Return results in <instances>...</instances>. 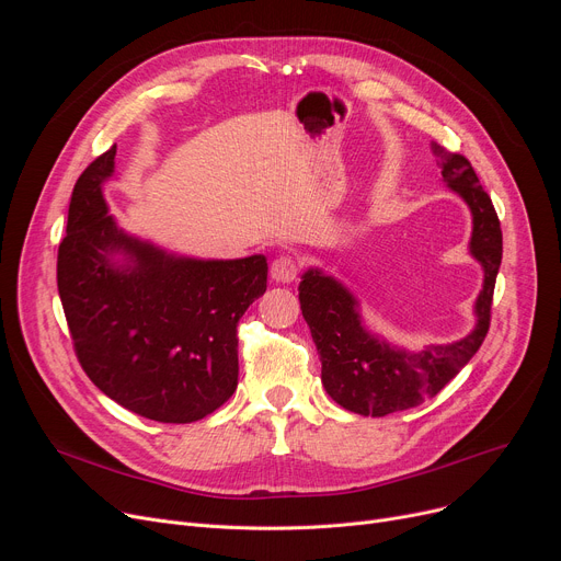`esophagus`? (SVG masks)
I'll use <instances>...</instances> for the list:
<instances>
[{
  "mask_svg": "<svg viewBox=\"0 0 561 561\" xmlns=\"http://www.w3.org/2000/svg\"><path fill=\"white\" fill-rule=\"evenodd\" d=\"M298 271H300V263L293 259V256H288V254H282L271 265V277L277 284H290L293 279L298 277Z\"/></svg>",
  "mask_w": 561,
  "mask_h": 561,
  "instance_id": "34e87169",
  "label": "esophagus"
}]
</instances>
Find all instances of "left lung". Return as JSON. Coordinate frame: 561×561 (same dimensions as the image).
Instances as JSON below:
<instances>
[{
  "label": "left lung",
  "instance_id": "1",
  "mask_svg": "<svg viewBox=\"0 0 561 561\" xmlns=\"http://www.w3.org/2000/svg\"><path fill=\"white\" fill-rule=\"evenodd\" d=\"M444 182L473 214L470 254L484 268V286L476 302V330L461 341L407 352L377 339L364 328L355 296L334 277L309 268L298 286L300 307L322 362V385L336 404L362 416H387L419 407L436 396L473 359L489 325L503 231L493 202L480 186L470 161L432 142Z\"/></svg>",
  "mask_w": 561,
  "mask_h": 561
}]
</instances>
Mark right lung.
<instances>
[{
    "mask_svg": "<svg viewBox=\"0 0 561 561\" xmlns=\"http://www.w3.org/2000/svg\"><path fill=\"white\" fill-rule=\"evenodd\" d=\"M115 145L75 184L56 282L77 359L93 385L134 414L193 423L239 385L236 325L265 293L268 263L191 259L134 239L108 216L102 184Z\"/></svg>",
    "mask_w": 561,
    "mask_h": 561,
    "instance_id": "obj_1",
    "label": "right lung"
}]
</instances>
